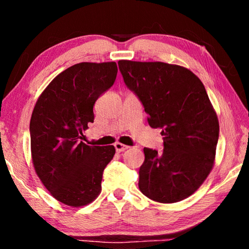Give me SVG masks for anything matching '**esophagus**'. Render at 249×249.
<instances>
[{
    "mask_svg": "<svg viewBox=\"0 0 249 249\" xmlns=\"http://www.w3.org/2000/svg\"><path fill=\"white\" fill-rule=\"evenodd\" d=\"M114 147H115V149H116L117 153H121V151H124V150H126V149L128 148V146L121 144V142H116V144L114 145Z\"/></svg>",
    "mask_w": 249,
    "mask_h": 249,
    "instance_id": "1",
    "label": "esophagus"
}]
</instances>
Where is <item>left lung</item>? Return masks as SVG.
Returning <instances> with one entry per match:
<instances>
[{
  "instance_id": "1",
  "label": "left lung",
  "mask_w": 249,
  "mask_h": 249,
  "mask_svg": "<svg viewBox=\"0 0 249 249\" xmlns=\"http://www.w3.org/2000/svg\"><path fill=\"white\" fill-rule=\"evenodd\" d=\"M124 82L141 101L150 127L160 128L163 150L144 148L142 195L160 203L191 196L212 170L218 121L201 80L183 67L120 60Z\"/></svg>"
}]
</instances>
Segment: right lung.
<instances>
[{
	"label": "right lung",
	"mask_w": 249,
	"mask_h": 249,
	"mask_svg": "<svg viewBox=\"0 0 249 249\" xmlns=\"http://www.w3.org/2000/svg\"><path fill=\"white\" fill-rule=\"evenodd\" d=\"M116 74V62L71 66L49 83L34 107L29 124L34 167L64 204H89L101 191L114 146H89L80 140L93 123L95 101L114 84Z\"/></svg>",
	"instance_id": "1"
}]
</instances>
